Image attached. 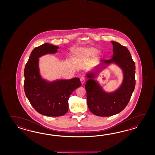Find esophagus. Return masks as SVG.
Masks as SVG:
<instances>
[{"mask_svg":"<svg viewBox=\"0 0 155 155\" xmlns=\"http://www.w3.org/2000/svg\"><path fill=\"white\" fill-rule=\"evenodd\" d=\"M80 81H81V84H84L85 83V78L84 77V76L81 77V78H80Z\"/></svg>","mask_w":155,"mask_h":155,"instance_id":"1","label":"esophagus"}]
</instances>
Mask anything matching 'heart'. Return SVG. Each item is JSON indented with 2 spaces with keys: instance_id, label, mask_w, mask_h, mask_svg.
<instances>
[{
  "instance_id": "obj_1",
  "label": "heart",
  "mask_w": 155,
  "mask_h": 155,
  "mask_svg": "<svg viewBox=\"0 0 155 155\" xmlns=\"http://www.w3.org/2000/svg\"><path fill=\"white\" fill-rule=\"evenodd\" d=\"M97 51L98 49L92 46L78 48L71 51V60L74 63H80L84 60L94 56L96 53L98 57H102L104 55L103 52Z\"/></svg>"
}]
</instances>
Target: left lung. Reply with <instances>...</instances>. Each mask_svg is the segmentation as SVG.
<instances>
[{"mask_svg": "<svg viewBox=\"0 0 155 155\" xmlns=\"http://www.w3.org/2000/svg\"><path fill=\"white\" fill-rule=\"evenodd\" d=\"M111 59L102 60L103 63L86 74L87 104L89 110L99 116H111L125 108L131 99L135 86V64L125 46L114 41ZM115 64L122 70L123 80L119 88L112 92L104 90L95 79L102 69Z\"/></svg>", "mask_w": 155, "mask_h": 155, "instance_id": "left-lung-1", "label": "left lung"}]
</instances>
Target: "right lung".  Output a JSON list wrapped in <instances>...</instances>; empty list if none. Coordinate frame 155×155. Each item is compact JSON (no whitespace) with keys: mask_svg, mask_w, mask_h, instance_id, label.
Returning a JSON list of instances; mask_svg holds the SVG:
<instances>
[{"mask_svg":"<svg viewBox=\"0 0 155 155\" xmlns=\"http://www.w3.org/2000/svg\"><path fill=\"white\" fill-rule=\"evenodd\" d=\"M59 46L45 43L33 49L24 69V91L37 112L48 116H61L68 111V100L71 93L81 86L78 78L57 79L52 81L44 79L39 69V58L57 53Z\"/></svg>","mask_w":155,"mask_h":155,"instance_id":"1","label":"right lung"}]
</instances>
